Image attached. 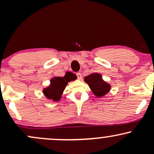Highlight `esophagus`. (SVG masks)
I'll return each mask as SVG.
<instances>
[{"label":"esophagus","instance_id":"esophagus-1","mask_svg":"<svg viewBox=\"0 0 154 154\" xmlns=\"http://www.w3.org/2000/svg\"><path fill=\"white\" fill-rule=\"evenodd\" d=\"M77 78H78V79H82V75H81L80 72H77Z\"/></svg>","mask_w":154,"mask_h":154}]
</instances>
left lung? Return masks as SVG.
<instances>
[{
  "instance_id": "8db88e82",
  "label": "left lung",
  "mask_w": 154,
  "mask_h": 154,
  "mask_svg": "<svg viewBox=\"0 0 154 154\" xmlns=\"http://www.w3.org/2000/svg\"><path fill=\"white\" fill-rule=\"evenodd\" d=\"M85 82L88 85L92 93L97 98L105 96L111 91V85L104 81L102 75L99 73H92L84 78Z\"/></svg>"
}]
</instances>
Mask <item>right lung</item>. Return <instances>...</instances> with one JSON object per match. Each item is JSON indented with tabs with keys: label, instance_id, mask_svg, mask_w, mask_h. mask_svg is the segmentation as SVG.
<instances>
[{
	"label": "right lung",
	"instance_id": "obj_1",
	"mask_svg": "<svg viewBox=\"0 0 154 154\" xmlns=\"http://www.w3.org/2000/svg\"><path fill=\"white\" fill-rule=\"evenodd\" d=\"M74 80V77L72 75H65L63 77H54L51 79L50 85L43 89V93L45 98L54 101H59L68 85V82Z\"/></svg>",
	"mask_w": 154,
	"mask_h": 154
}]
</instances>
